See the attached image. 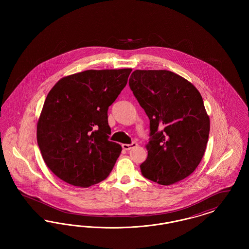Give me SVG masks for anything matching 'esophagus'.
Segmentation results:
<instances>
[{"label":"esophagus","instance_id":"34e87169","mask_svg":"<svg viewBox=\"0 0 249 249\" xmlns=\"http://www.w3.org/2000/svg\"><path fill=\"white\" fill-rule=\"evenodd\" d=\"M135 146H137V143L136 142H131V143H123L122 144V147H123V149H125V150H130L131 148H133V147H135Z\"/></svg>","mask_w":249,"mask_h":249}]
</instances>
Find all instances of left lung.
Segmentation results:
<instances>
[{
  "label": "left lung",
  "instance_id": "left-lung-1",
  "mask_svg": "<svg viewBox=\"0 0 249 249\" xmlns=\"http://www.w3.org/2000/svg\"><path fill=\"white\" fill-rule=\"evenodd\" d=\"M130 89L150 121L145 178L169 186L190 176L205 152L210 119L199 90L166 70H136Z\"/></svg>",
  "mask_w": 249,
  "mask_h": 249
}]
</instances>
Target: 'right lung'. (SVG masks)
<instances>
[{
  "label": "right lung",
  "mask_w": 249,
  "mask_h": 249,
  "mask_svg": "<svg viewBox=\"0 0 249 249\" xmlns=\"http://www.w3.org/2000/svg\"><path fill=\"white\" fill-rule=\"evenodd\" d=\"M131 69L88 70L62 77L48 92L37 123V142L50 171L81 188L109 176L121 145L108 140L107 111Z\"/></svg>",
  "instance_id": "1"
}]
</instances>
